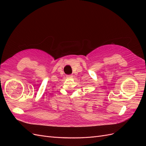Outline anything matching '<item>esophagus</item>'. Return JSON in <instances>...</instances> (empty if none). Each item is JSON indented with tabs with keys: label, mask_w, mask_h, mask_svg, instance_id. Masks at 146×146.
I'll return each instance as SVG.
<instances>
[{
	"label": "esophagus",
	"mask_w": 146,
	"mask_h": 146,
	"mask_svg": "<svg viewBox=\"0 0 146 146\" xmlns=\"http://www.w3.org/2000/svg\"><path fill=\"white\" fill-rule=\"evenodd\" d=\"M67 78H73V75L72 74L67 75Z\"/></svg>",
	"instance_id": "obj_1"
}]
</instances>
